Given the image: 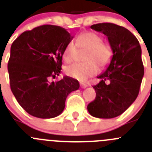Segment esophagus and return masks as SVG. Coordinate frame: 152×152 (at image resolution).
Segmentation results:
<instances>
[{
  "label": "esophagus",
  "mask_w": 152,
  "mask_h": 152,
  "mask_svg": "<svg viewBox=\"0 0 152 152\" xmlns=\"http://www.w3.org/2000/svg\"><path fill=\"white\" fill-rule=\"evenodd\" d=\"M87 85L86 84V83H80V87H81L82 88H85L87 87Z\"/></svg>",
  "instance_id": "esophagus-1"
}]
</instances>
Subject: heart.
Returning <instances> with one entry per match:
<instances>
[{"label":"heart","instance_id":"obj_1","mask_svg":"<svg viewBox=\"0 0 152 152\" xmlns=\"http://www.w3.org/2000/svg\"><path fill=\"white\" fill-rule=\"evenodd\" d=\"M102 37L93 32H84L76 38V45L69 42L63 52V58L66 63L75 59L77 48H88L84 56V63H75L65 68L67 76L84 81L94 76L100 68L106 67L112 59L113 49L107 42H102Z\"/></svg>","mask_w":152,"mask_h":152}]
</instances>
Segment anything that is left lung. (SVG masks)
Listing matches in <instances>:
<instances>
[{
  "label": "left lung",
  "mask_w": 152,
  "mask_h": 152,
  "mask_svg": "<svg viewBox=\"0 0 152 152\" xmlns=\"http://www.w3.org/2000/svg\"><path fill=\"white\" fill-rule=\"evenodd\" d=\"M91 28L107 37L113 57L104 73L98 76L101 81L93 86L96 97L87 109L93 117L113 118L122 114L139 95L144 76L142 49L136 36L124 27L103 23Z\"/></svg>",
  "instance_id": "1"
}]
</instances>
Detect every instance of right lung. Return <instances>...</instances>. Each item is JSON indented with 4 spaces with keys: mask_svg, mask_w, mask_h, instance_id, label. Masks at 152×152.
Instances as JSON below:
<instances>
[{
    "mask_svg": "<svg viewBox=\"0 0 152 152\" xmlns=\"http://www.w3.org/2000/svg\"><path fill=\"white\" fill-rule=\"evenodd\" d=\"M73 37L58 26L43 25L23 32L13 42L8 61L10 84L18 103L30 115L42 119L60 115L69 93L79 88L61 73L63 52Z\"/></svg>",
    "mask_w": 152,
    "mask_h": 152,
    "instance_id": "obj_1",
    "label": "right lung"
}]
</instances>
